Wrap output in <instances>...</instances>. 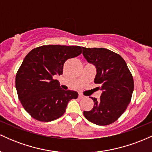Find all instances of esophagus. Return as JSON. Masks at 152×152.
<instances>
[{"mask_svg":"<svg viewBox=\"0 0 152 152\" xmlns=\"http://www.w3.org/2000/svg\"><path fill=\"white\" fill-rule=\"evenodd\" d=\"M83 98H84V96H83V94H78V99H83Z\"/></svg>","mask_w":152,"mask_h":152,"instance_id":"obj_1","label":"esophagus"}]
</instances>
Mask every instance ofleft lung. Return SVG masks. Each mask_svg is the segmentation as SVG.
<instances>
[{
    "mask_svg": "<svg viewBox=\"0 0 152 152\" xmlns=\"http://www.w3.org/2000/svg\"><path fill=\"white\" fill-rule=\"evenodd\" d=\"M83 48V55L96 66L94 83L102 91L99 100L91 98L94 108L83 111L87 120L100 126L116 121L131 102L134 83L126 63L120 55L104 48Z\"/></svg>",
    "mask_w": 152,
    "mask_h": 152,
    "instance_id": "obj_1",
    "label": "left lung"
}]
</instances>
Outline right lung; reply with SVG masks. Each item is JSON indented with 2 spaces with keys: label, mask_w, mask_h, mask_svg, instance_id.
<instances>
[{
  "label": "right lung",
  "mask_w": 152,
  "mask_h": 152,
  "mask_svg": "<svg viewBox=\"0 0 152 152\" xmlns=\"http://www.w3.org/2000/svg\"><path fill=\"white\" fill-rule=\"evenodd\" d=\"M81 53V46L48 45L26 55L15 76V88L22 106L33 118L43 122L57 119L69 101L78 98L77 92L63 90L53 77L63 74L66 61Z\"/></svg>",
  "instance_id": "1"
}]
</instances>
